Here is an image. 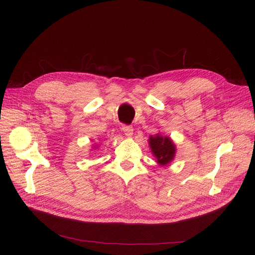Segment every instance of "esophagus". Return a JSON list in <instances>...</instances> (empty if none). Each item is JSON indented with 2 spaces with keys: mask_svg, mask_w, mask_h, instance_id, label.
<instances>
[{
  "mask_svg": "<svg viewBox=\"0 0 255 255\" xmlns=\"http://www.w3.org/2000/svg\"><path fill=\"white\" fill-rule=\"evenodd\" d=\"M123 131H124L125 135H127L128 137H130L131 135L133 134V128L131 126H123Z\"/></svg>",
  "mask_w": 255,
  "mask_h": 255,
  "instance_id": "1",
  "label": "esophagus"
}]
</instances>
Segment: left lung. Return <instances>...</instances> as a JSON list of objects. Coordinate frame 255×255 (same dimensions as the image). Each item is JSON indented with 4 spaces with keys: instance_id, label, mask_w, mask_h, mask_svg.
Wrapping results in <instances>:
<instances>
[{
    "instance_id": "left-lung-1",
    "label": "left lung",
    "mask_w": 255,
    "mask_h": 255,
    "mask_svg": "<svg viewBox=\"0 0 255 255\" xmlns=\"http://www.w3.org/2000/svg\"><path fill=\"white\" fill-rule=\"evenodd\" d=\"M149 147L152 154L157 159L159 165L165 166L175 158L176 146L168 136H163L160 133L149 137Z\"/></svg>"
}]
</instances>
